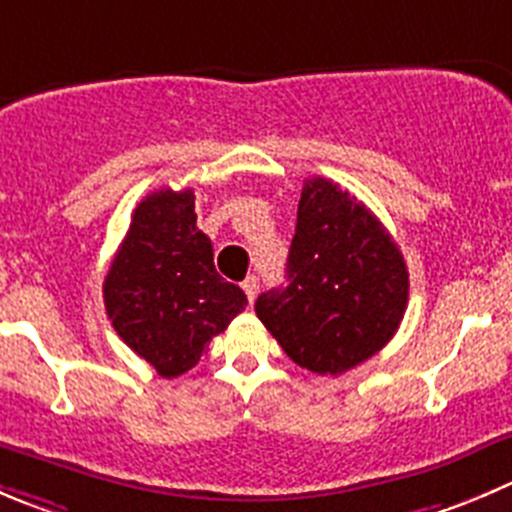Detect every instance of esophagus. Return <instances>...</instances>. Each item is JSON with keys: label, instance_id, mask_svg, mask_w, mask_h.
Instances as JSON below:
<instances>
[{"label": "esophagus", "instance_id": "obj_1", "mask_svg": "<svg viewBox=\"0 0 512 512\" xmlns=\"http://www.w3.org/2000/svg\"><path fill=\"white\" fill-rule=\"evenodd\" d=\"M242 290H245L247 300L255 302V297H257V277H247V280L242 282Z\"/></svg>", "mask_w": 512, "mask_h": 512}]
</instances>
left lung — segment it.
Wrapping results in <instances>:
<instances>
[{
  "label": "left lung",
  "instance_id": "left-lung-1",
  "mask_svg": "<svg viewBox=\"0 0 512 512\" xmlns=\"http://www.w3.org/2000/svg\"><path fill=\"white\" fill-rule=\"evenodd\" d=\"M408 267L382 222L325 177L305 182L287 287L255 312L292 362L340 375L388 345L408 307Z\"/></svg>",
  "mask_w": 512,
  "mask_h": 512
}]
</instances>
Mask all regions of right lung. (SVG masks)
<instances>
[{"label":"right lung","mask_w":512,"mask_h":512,"mask_svg":"<svg viewBox=\"0 0 512 512\" xmlns=\"http://www.w3.org/2000/svg\"><path fill=\"white\" fill-rule=\"evenodd\" d=\"M245 305V292L217 275L192 190L147 195L104 277V307L117 335L162 377H177Z\"/></svg>","instance_id":"1"}]
</instances>
